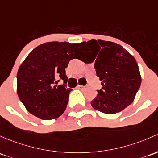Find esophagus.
<instances>
[{"mask_svg": "<svg viewBox=\"0 0 158 158\" xmlns=\"http://www.w3.org/2000/svg\"><path fill=\"white\" fill-rule=\"evenodd\" d=\"M77 89H84L85 88V86H83V85H77Z\"/></svg>", "mask_w": 158, "mask_h": 158, "instance_id": "1", "label": "esophagus"}]
</instances>
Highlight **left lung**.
Listing matches in <instances>:
<instances>
[{
    "mask_svg": "<svg viewBox=\"0 0 158 158\" xmlns=\"http://www.w3.org/2000/svg\"><path fill=\"white\" fill-rule=\"evenodd\" d=\"M85 63L94 61L102 89L91 102L96 110L106 114L120 112L132 103L140 87L139 68L133 56L121 45L103 40L82 43Z\"/></svg>",
    "mask_w": 158,
    "mask_h": 158,
    "instance_id": "8db88e82",
    "label": "left lung"
}]
</instances>
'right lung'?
Listing matches in <instances>:
<instances>
[{"label": "right lung", "instance_id": "1", "mask_svg": "<svg viewBox=\"0 0 158 158\" xmlns=\"http://www.w3.org/2000/svg\"><path fill=\"white\" fill-rule=\"evenodd\" d=\"M82 43H44L33 49L17 73V94L26 110L40 119L50 120L62 115L72 89L57 85L67 82L65 69L70 60L83 55Z\"/></svg>", "mask_w": 158, "mask_h": 158}]
</instances>
